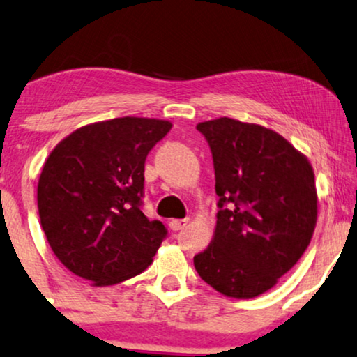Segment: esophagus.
<instances>
[{"label":"esophagus","mask_w":357,"mask_h":357,"mask_svg":"<svg viewBox=\"0 0 357 357\" xmlns=\"http://www.w3.org/2000/svg\"><path fill=\"white\" fill-rule=\"evenodd\" d=\"M189 219H173L169 220V229L171 231H181L183 227H186Z\"/></svg>","instance_id":"obj_1"}]
</instances>
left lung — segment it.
<instances>
[{"label": "left lung", "instance_id": "1", "mask_svg": "<svg viewBox=\"0 0 357 357\" xmlns=\"http://www.w3.org/2000/svg\"><path fill=\"white\" fill-rule=\"evenodd\" d=\"M196 128L211 146L219 212L214 237L194 257V267L222 295L255 298L310 245L318 218L313 168L261 125L220 116Z\"/></svg>", "mask_w": 357, "mask_h": 357}]
</instances>
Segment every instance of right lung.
Returning a JSON list of instances; mask_svg holds the SVG:
<instances>
[{"instance_id": "right-lung-1", "label": "right lung", "mask_w": 357, "mask_h": 357, "mask_svg": "<svg viewBox=\"0 0 357 357\" xmlns=\"http://www.w3.org/2000/svg\"><path fill=\"white\" fill-rule=\"evenodd\" d=\"M171 126L143 116L80 126L43 166V231L62 265L93 287L142 273L166 237L165 225L142 212V197L148 153Z\"/></svg>"}]
</instances>
